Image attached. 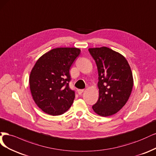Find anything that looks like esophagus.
<instances>
[{
  "label": "esophagus",
  "mask_w": 156,
  "mask_h": 156,
  "mask_svg": "<svg viewBox=\"0 0 156 156\" xmlns=\"http://www.w3.org/2000/svg\"><path fill=\"white\" fill-rule=\"evenodd\" d=\"M83 91H84L83 89H78V93L79 94H82Z\"/></svg>",
  "instance_id": "obj_1"
}]
</instances>
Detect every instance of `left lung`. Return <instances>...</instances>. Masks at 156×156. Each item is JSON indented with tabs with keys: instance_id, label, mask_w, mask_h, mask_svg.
Instances as JSON below:
<instances>
[{
	"instance_id": "1",
	"label": "left lung",
	"mask_w": 156,
	"mask_h": 156,
	"mask_svg": "<svg viewBox=\"0 0 156 156\" xmlns=\"http://www.w3.org/2000/svg\"><path fill=\"white\" fill-rule=\"evenodd\" d=\"M88 50L98 73L99 97L93 109L100 116H111L122 108L131 94L133 85L131 68L122 54L111 48L102 47Z\"/></svg>"
}]
</instances>
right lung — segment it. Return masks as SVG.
Segmentation results:
<instances>
[{"label": "right lung", "instance_id": "1", "mask_svg": "<svg viewBox=\"0 0 156 156\" xmlns=\"http://www.w3.org/2000/svg\"><path fill=\"white\" fill-rule=\"evenodd\" d=\"M78 48H54L40 57L29 78L32 96L43 112L62 115L71 106L75 97L70 89L69 70L80 53Z\"/></svg>", "mask_w": 156, "mask_h": 156}]
</instances>
